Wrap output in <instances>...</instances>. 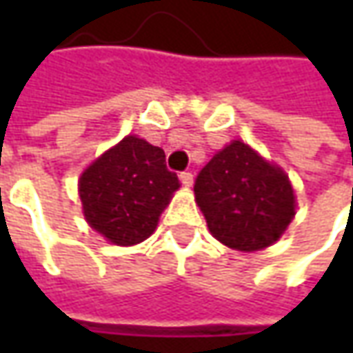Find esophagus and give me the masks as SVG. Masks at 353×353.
Masks as SVG:
<instances>
[{
	"label": "esophagus",
	"instance_id": "1",
	"mask_svg": "<svg viewBox=\"0 0 353 353\" xmlns=\"http://www.w3.org/2000/svg\"><path fill=\"white\" fill-rule=\"evenodd\" d=\"M181 183L186 186V188H190L192 183H194V176H192V172H181Z\"/></svg>",
	"mask_w": 353,
	"mask_h": 353
}]
</instances>
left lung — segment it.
<instances>
[{
  "instance_id": "obj_1",
  "label": "left lung",
  "mask_w": 353,
  "mask_h": 353,
  "mask_svg": "<svg viewBox=\"0 0 353 353\" xmlns=\"http://www.w3.org/2000/svg\"><path fill=\"white\" fill-rule=\"evenodd\" d=\"M194 200L212 236L243 253L277 243L296 214L289 174L241 139L228 143L200 170Z\"/></svg>"
}]
</instances>
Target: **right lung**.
Masks as SVG:
<instances>
[{"label": "right lung", "mask_w": 353, "mask_h": 353, "mask_svg": "<svg viewBox=\"0 0 353 353\" xmlns=\"http://www.w3.org/2000/svg\"><path fill=\"white\" fill-rule=\"evenodd\" d=\"M179 188V176L165 165V151L131 133L94 159L78 179L84 220L119 248L151 236Z\"/></svg>", "instance_id": "add662e5"}]
</instances>
